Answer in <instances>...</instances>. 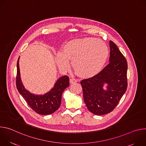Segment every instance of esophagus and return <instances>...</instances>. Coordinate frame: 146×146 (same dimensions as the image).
I'll use <instances>...</instances> for the list:
<instances>
[{
	"label": "esophagus",
	"mask_w": 146,
	"mask_h": 146,
	"mask_svg": "<svg viewBox=\"0 0 146 146\" xmlns=\"http://www.w3.org/2000/svg\"><path fill=\"white\" fill-rule=\"evenodd\" d=\"M77 81H78L77 79H76V78H71L70 80V82L71 84H74V83H76V82H77Z\"/></svg>",
	"instance_id": "esophagus-1"
}]
</instances>
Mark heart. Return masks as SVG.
I'll return each mask as SVG.
<instances>
[{
	"label": "heart",
	"instance_id": "heart-1",
	"mask_svg": "<svg viewBox=\"0 0 146 146\" xmlns=\"http://www.w3.org/2000/svg\"><path fill=\"white\" fill-rule=\"evenodd\" d=\"M109 48L104 41L94 37L71 40L56 55V62L61 70H67L69 60L74 70L83 77L97 74L107 60Z\"/></svg>",
	"mask_w": 146,
	"mask_h": 146
}]
</instances>
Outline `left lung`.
<instances>
[{"label":"left lung","instance_id":"left-lung-1","mask_svg":"<svg viewBox=\"0 0 146 146\" xmlns=\"http://www.w3.org/2000/svg\"><path fill=\"white\" fill-rule=\"evenodd\" d=\"M109 64L96 75L81 81L84 100L89 111L101 115L112 111L128 86V64L116 44L110 41ZM107 84V90L103 86Z\"/></svg>","mask_w":146,"mask_h":146}]
</instances>
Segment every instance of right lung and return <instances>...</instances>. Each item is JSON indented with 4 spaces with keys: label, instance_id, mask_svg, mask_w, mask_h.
<instances>
[{
    "label": "right lung",
    "instance_id": "1",
    "mask_svg": "<svg viewBox=\"0 0 146 146\" xmlns=\"http://www.w3.org/2000/svg\"><path fill=\"white\" fill-rule=\"evenodd\" d=\"M18 62L19 58L17 64L16 86L19 94L29 107L36 113L41 115H48L54 113L60 106L62 93L69 86V77L64 76L60 77L55 82L54 87L46 94L35 95L24 88L21 80Z\"/></svg>",
    "mask_w": 146,
    "mask_h": 146
}]
</instances>
